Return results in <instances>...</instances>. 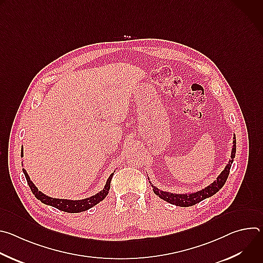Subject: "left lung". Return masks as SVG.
<instances>
[{
  "mask_svg": "<svg viewBox=\"0 0 263 263\" xmlns=\"http://www.w3.org/2000/svg\"><path fill=\"white\" fill-rule=\"evenodd\" d=\"M235 153H236V137L234 135V137H233V146H232V151H231V159L229 160L226 167H224L223 171L218 175L216 180H214L210 185L205 187V189H203L202 191H199V192H196V193H193V194H173V193L160 191L151 183V185L153 187V192L160 199L166 201L167 203L176 205V206L190 207V206L196 205V204L200 203L201 201L215 195L224 185V183H226L227 178L229 176L230 168H231V165H232L234 157H235Z\"/></svg>",
  "mask_w": 263,
  "mask_h": 263,
  "instance_id": "obj_1",
  "label": "left lung"
}]
</instances>
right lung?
<instances>
[{
    "label": "right lung",
    "instance_id": "1",
    "mask_svg": "<svg viewBox=\"0 0 263 263\" xmlns=\"http://www.w3.org/2000/svg\"><path fill=\"white\" fill-rule=\"evenodd\" d=\"M21 156H24V152H23V148H22V152H21ZM23 172L25 174L26 180L29 184V187L31 192L33 193V195L36 197V199H39L42 203L46 204V205H50L53 206L61 211L64 212H69V213H77V212H82V211H86L89 208L93 207L95 205H97L98 203H100L101 201H103L106 196L108 195V192L110 190V182L112 177H114V173L110 175V177L108 178L106 185L104 186L103 191H101L100 193H98L97 195L83 199V200H66V199H55V198H51L46 196L45 194H43L42 192L39 191V189L34 185V183L30 180L29 175L27 174L26 170L23 168Z\"/></svg>",
    "mask_w": 263,
    "mask_h": 263
}]
</instances>
